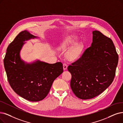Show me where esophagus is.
Segmentation results:
<instances>
[{"label":"esophagus","mask_w":123,"mask_h":123,"mask_svg":"<svg viewBox=\"0 0 123 123\" xmlns=\"http://www.w3.org/2000/svg\"><path fill=\"white\" fill-rule=\"evenodd\" d=\"M68 66L66 64V63H63V70H66L67 69Z\"/></svg>","instance_id":"obj_1"}]
</instances>
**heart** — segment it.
Wrapping results in <instances>:
<instances>
[{
    "instance_id": "1",
    "label": "heart",
    "mask_w": 123,
    "mask_h": 123,
    "mask_svg": "<svg viewBox=\"0 0 123 123\" xmlns=\"http://www.w3.org/2000/svg\"><path fill=\"white\" fill-rule=\"evenodd\" d=\"M78 38L75 35H70L61 44V47L67 48L71 45H73L77 42ZM83 49V45L81 43L76 44L73 47L68 50L66 56L70 61L76 60L80 57Z\"/></svg>"
}]
</instances>
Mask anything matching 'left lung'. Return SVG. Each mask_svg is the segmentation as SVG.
I'll use <instances>...</instances> for the list:
<instances>
[{
    "mask_svg": "<svg viewBox=\"0 0 123 123\" xmlns=\"http://www.w3.org/2000/svg\"><path fill=\"white\" fill-rule=\"evenodd\" d=\"M92 43L78 61L68 66L70 85L75 95L89 99L99 95L111 84L119 57L112 41L98 31H92Z\"/></svg>",
    "mask_w": 123,
    "mask_h": 123,
    "instance_id": "obj_1",
    "label": "left lung"
}]
</instances>
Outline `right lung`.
<instances>
[{
	"instance_id": "right-lung-1",
	"label": "right lung",
	"mask_w": 123,
	"mask_h": 123,
	"mask_svg": "<svg viewBox=\"0 0 123 123\" xmlns=\"http://www.w3.org/2000/svg\"><path fill=\"white\" fill-rule=\"evenodd\" d=\"M39 38L27 30L19 33L7 48L4 66L7 79L17 94L30 101H38L47 95L55 79L63 72L61 62L48 63L40 60L28 63L21 57L24 42Z\"/></svg>"
}]
</instances>
